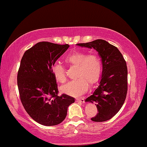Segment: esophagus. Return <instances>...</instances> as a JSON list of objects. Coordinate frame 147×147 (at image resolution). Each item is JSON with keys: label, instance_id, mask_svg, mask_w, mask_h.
Here are the masks:
<instances>
[{"label": "esophagus", "instance_id": "1", "mask_svg": "<svg viewBox=\"0 0 147 147\" xmlns=\"http://www.w3.org/2000/svg\"><path fill=\"white\" fill-rule=\"evenodd\" d=\"M76 102H80V103H84V100L83 98H76Z\"/></svg>", "mask_w": 147, "mask_h": 147}]
</instances>
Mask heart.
<instances>
[{"mask_svg":"<svg viewBox=\"0 0 147 147\" xmlns=\"http://www.w3.org/2000/svg\"><path fill=\"white\" fill-rule=\"evenodd\" d=\"M65 61L71 66L76 67L75 78L61 87L63 92L74 97L82 95L88 90V83L95 84L100 79L102 71V61L96 53L87 55L84 52H74L65 58ZM55 80L63 83L66 81L65 68L59 63H55L51 69Z\"/></svg>","mask_w":147,"mask_h":147,"instance_id":"1","label":"heart"}]
</instances>
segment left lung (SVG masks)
<instances>
[{
  "label": "left lung",
  "instance_id": "obj_1",
  "mask_svg": "<svg viewBox=\"0 0 147 147\" xmlns=\"http://www.w3.org/2000/svg\"><path fill=\"white\" fill-rule=\"evenodd\" d=\"M77 46L94 49L101 57L102 73L98 86L85 102L95 103L98 114L92 118L96 122L112 118L124 104L127 92V68L121 52L103 39H96Z\"/></svg>",
  "mask_w": 147,
  "mask_h": 147
}]
</instances>
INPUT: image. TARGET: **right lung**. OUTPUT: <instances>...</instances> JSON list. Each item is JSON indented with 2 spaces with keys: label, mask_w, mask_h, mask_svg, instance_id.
Masks as SVG:
<instances>
[{
  "label": "right lung",
  "mask_w": 147,
  "mask_h": 147,
  "mask_svg": "<svg viewBox=\"0 0 147 147\" xmlns=\"http://www.w3.org/2000/svg\"><path fill=\"white\" fill-rule=\"evenodd\" d=\"M69 47L68 44L42 41L27 50L22 58L17 76L22 104L30 117L43 125L61 123L75 100L65 94L57 96V84L51 71Z\"/></svg>",
  "instance_id": "1"
}]
</instances>
